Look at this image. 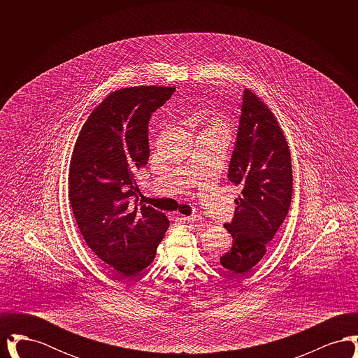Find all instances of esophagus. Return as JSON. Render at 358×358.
<instances>
[{
    "instance_id": "1",
    "label": "esophagus",
    "mask_w": 358,
    "mask_h": 358,
    "mask_svg": "<svg viewBox=\"0 0 358 358\" xmlns=\"http://www.w3.org/2000/svg\"><path fill=\"white\" fill-rule=\"evenodd\" d=\"M180 220H182L184 222H190V224H193V222H196V224H199V225H203V219L199 216V215H192V216H181L180 217Z\"/></svg>"
}]
</instances>
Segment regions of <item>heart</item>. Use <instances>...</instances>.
Returning a JSON list of instances; mask_svg holds the SVG:
<instances>
[{
  "label": "heart",
  "mask_w": 358,
  "mask_h": 358,
  "mask_svg": "<svg viewBox=\"0 0 358 358\" xmlns=\"http://www.w3.org/2000/svg\"><path fill=\"white\" fill-rule=\"evenodd\" d=\"M206 129L213 130V131H220V133H224L227 136L229 133L228 124L224 120H220V118H212V120H209V124H208Z\"/></svg>",
  "instance_id": "b5f03b06"
}]
</instances>
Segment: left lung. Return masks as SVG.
I'll return each mask as SVG.
<instances>
[{
	"mask_svg": "<svg viewBox=\"0 0 358 358\" xmlns=\"http://www.w3.org/2000/svg\"><path fill=\"white\" fill-rule=\"evenodd\" d=\"M228 180L243 189L235 200L234 220L224 224L234 240L220 263L244 276L266 255L289 213L292 194L287 141L267 104L247 88Z\"/></svg>",
	"mask_w": 358,
	"mask_h": 358,
	"instance_id": "1",
	"label": "left lung"
}]
</instances>
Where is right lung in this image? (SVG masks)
Listing matches in <instances>:
<instances>
[{
	"instance_id": "right-lung-1",
	"label": "right lung",
	"mask_w": 358,
	"mask_h": 358,
	"mask_svg": "<svg viewBox=\"0 0 358 358\" xmlns=\"http://www.w3.org/2000/svg\"><path fill=\"white\" fill-rule=\"evenodd\" d=\"M174 87L113 91L85 120L69 162V203L91 251L118 279L145 270L169 228L165 213L138 208L136 173L149 161V120ZM136 197L131 206L129 197Z\"/></svg>"
}]
</instances>
